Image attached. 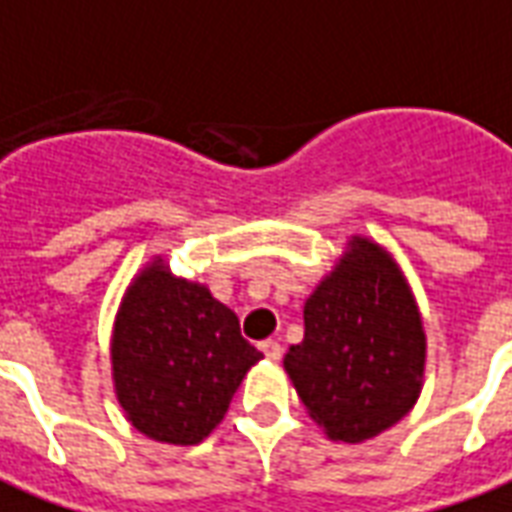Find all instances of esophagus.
Masks as SVG:
<instances>
[{
  "label": "esophagus",
  "instance_id": "esophagus-1",
  "mask_svg": "<svg viewBox=\"0 0 512 512\" xmlns=\"http://www.w3.org/2000/svg\"><path fill=\"white\" fill-rule=\"evenodd\" d=\"M260 350H263V355H266L268 361H279V358H282V344L271 342V339L260 342Z\"/></svg>",
  "mask_w": 512,
  "mask_h": 512
}]
</instances>
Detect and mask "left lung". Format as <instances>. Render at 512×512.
Segmentation results:
<instances>
[{
    "label": "left lung",
    "instance_id": "obj_1",
    "mask_svg": "<svg viewBox=\"0 0 512 512\" xmlns=\"http://www.w3.org/2000/svg\"><path fill=\"white\" fill-rule=\"evenodd\" d=\"M426 331L410 282L388 249L352 236L304 304V342L285 372L333 442H366L415 407Z\"/></svg>",
    "mask_w": 512,
    "mask_h": 512
}]
</instances>
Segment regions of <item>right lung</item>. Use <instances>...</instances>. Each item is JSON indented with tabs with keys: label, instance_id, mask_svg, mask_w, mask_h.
<instances>
[{
	"label": "right lung",
	"instance_id": "right-lung-1",
	"mask_svg": "<svg viewBox=\"0 0 512 512\" xmlns=\"http://www.w3.org/2000/svg\"><path fill=\"white\" fill-rule=\"evenodd\" d=\"M263 358L233 309L154 257L124 290L111 336L124 418L157 442L198 445L217 429L244 374Z\"/></svg>",
	"mask_w": 512,
	"mask_h": 512
}]
</instances>
